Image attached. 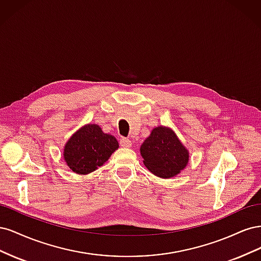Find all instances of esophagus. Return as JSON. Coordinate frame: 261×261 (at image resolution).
Returning a JSON list of instances; mask_svg holds the SVG:
<instances>
[{"instance_id": "34e87169", "label": "esophagus", "mask_w": 261, "mask_h": 261, "mask_svg": "<svg viewBox=\"0 0 261 261\" xmlns=\"http://www.w3.org/2000/svg\"><path fill=\"white\" fill-rule=\"evenodd\" d=\"M120 145L124 148H129V147H132V141L128 138H121Z\"/></svg>"}]
</instances>
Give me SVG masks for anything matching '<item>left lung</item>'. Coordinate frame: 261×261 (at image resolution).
I'll return each mask as SVG.
<instances>
[{
  "label": "left lung",
  "mask_w": 261,
  "mask_h": 261,
  "mask_svg": "<svg viewBox=\"0 0 261 261\" xmlns=\"http://www.w3.org/2000/svg\"><path fill=\"white\" fill-rule=\"evenodd\" d=\"M146 168L154 175L169 178L183 170L189 160L188 151L172 129L159 126L140 147Z\"/></svg>",
  "instance_id": "obj_1"
}]
</instances>
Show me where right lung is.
Here are the masks:
<instances>
[{
	"instance_id": "1",
	"label": "right lung",
	"mask_w": 261,
	"mask_h": 261,
	"mask_svg": "<svg viewBox=\"0 0 261 261\" xmlns=\"http://www.w3.org/2000/svg\"><path fill=\"white\" fill-rule=\"evenodd\" d=\"M118 148L114 136L105 134L99 125L89 124L77 130L64 148V160L78 174H88L101 167Z\"/></svg>"
}]
</instances>
